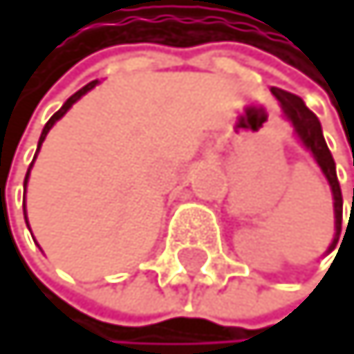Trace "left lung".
<instances>
[{
  "label": "left lung",
  "mask_w": 354,
  "mask_h": 354,
  "mask_svg": "<svg viewBox=\"0 0 354 354\" xmlns=\"http://www.w3.org/2000/svg\"><path fill=\"white\" fill-rule=\"evenodd\" d=\"M270 93L277 97V102L283 111V117L288 119L295 128V135L299 137V142L310 150L315 162L319 164L322 173L326 175L333 190V199H335V239L330 243L328 252L335 248L337 239H339V232H342V208H344V199H342V188H339V181H337V170H335V159L330 155L328 146H326V139L322 133V124L317 115L310 111L308 106L304 104L301 97L292 95L288 91H281V88H270Z\"/></svg>",
  "instance_id": "1"
}]
</instances>
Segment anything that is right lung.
Returning a JSON list of instances; mask_svg holds the SVG:
<instances>
[{
	"label": "right lung",
	"instance_id": "add662e5",
	"mask_svg": "<svg viewBox=\"0 0 354 354\" xmlns=\"http://www.w3.org/2000/svg\"><path fill=\"white\" fill-rule=\"evenodd\" d=\"M97 84H100V82H97V80H95V82H91V84H86V86L82 88V91H77V93H75L73 97H68V100H66V104H64V106L59 108V111H57V113H55V115H53V117L48 119V124H46V126H44V131H41V137H39V146H37V153H39V148H41V144H44V139H46V135H48V131H50V128L55 126V122H57V119H62V117H64L66 113H68V108H71V106H73V104H75L77 100H80V97H82V95H86L88 91H93V88H95ZM37 153H35V157H37ZM32 162H35V159H32ZM30 168H32V164H30ZM30 168H28V173H26V179H24V186H26V181H28V175H30ZM26 223H28V221H26Z\"/></svg>",
	"mask_w": 354,
	"mask_h": 354
}]
</instances>
